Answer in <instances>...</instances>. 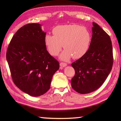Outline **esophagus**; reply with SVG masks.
Segmentation results:
<instances>
[{
  "mask_svg": "<svg viewBox=\"0 0 121 121\" xmlns=\"http://www.w3.org/2000/svg\"><path fill=\"white\" fill-rule=\"evenodd\" d=\"M60 65L61 67H65V66H67V64L65 63H63V62H61L60 63Z\"/></svg>",
  "mask_w": 121,
  "mask_h": 121,
  "instance_id": "1",
  "label": "esophagus"
}]
</instances>
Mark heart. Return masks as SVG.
I'll return each mask as SVG.
<instances>
[{"instance_id":"obj_1","label":"heart","mask_w":121,"mask_h":121,"mask_svg":"<svg viewBox=\"0 0 121 121\" xmlns=\"http://www.w3.org/2000/svg\"><path fill=\"white\" fill-rule=\"evenodd\" d=\"M53 36L46 35L44 42L49 53L56 56L63 47L65 50L60 58L68 61L82 58L87 53L91 41V35L85 26L76 24L58 26L53 30Z\"/></svg>"}]
</instances>
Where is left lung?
Returning a JSON list of instances; mask_svg holds the SVG:
<instances>
[{"label":"left lung","mask_w":121,"mask_h":121,"mask_svg":"<svg viewBox=\"0 0 121 121\" xmlns=\"http://www.w3.org/2000/svg\"><path fill=\"white\" fill-rule=\"evenodd\" d=\"M92 30L89 50L71 64L75 70L71 81V86L81 94L89 93L99 89L109 75L113 64L110 37L95 22Z\"/></svg>","instance_id":"1"}]
</instances>
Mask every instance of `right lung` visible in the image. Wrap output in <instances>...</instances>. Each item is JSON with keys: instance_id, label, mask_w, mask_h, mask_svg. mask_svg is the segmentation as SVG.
Instances as JSON below:
<instances>
[{"instance_id": "add662e5", "label": "right lung", "mask_w": 121, "mask_h": 121, "mask_svg": "<svg viewBox=\"0 0 121 121\" xmlns=\"http://www.w3.org/2000/svg\"><path fill=\"white\" fill-rule=\"evenodd\" d=\"M41 24L30 23L20 28L12 37L6 59L12 79L23 92L32 97L45 93L59 63L46 50V32Z\"/></svg>"}]
</instances>
